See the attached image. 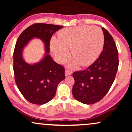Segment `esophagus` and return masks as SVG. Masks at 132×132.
<instances>
[{
    "mask_svg": "<svg viewBox=\"0 0 132 132\" xmlns=\"http://www.w3.org/2000/svg\"><path fill=\"white\" fill-rule=\"evenodd\" d=\"M72 75V71H70V70H66L65 71V76H70Z\"/></svg>",
    "mask_w": 132,
    "mask_h": 132,
    "instance_id": "1",
    "label": "esophagus"
}]
</instances>
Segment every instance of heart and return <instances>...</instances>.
Wrapping results in <instances>:
<instances>
[{"label": "heart", "instance_id": "obj_1", "mask_svg": "<svg viewBox=\"0 0 132 132\" xmlns=\"http://www.w3.org/2000/svg\"><path fill=\"white\" fill-rule=\"evenodd\" d=\"M103 45L104 35L100 28L82 26L61 30L57 39L51 40L50 48L59 61L65 60L71 49L74 59L69 66L74 68L79 64L82 67L93 64L102 52Z\"/></svg>", "mask_w": 132, "mask_h": 132}]
</instances>
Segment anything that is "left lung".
<instances>
[{"label":"left lung","instance_id":"left-lung-1","mask_svg":"<svg viewBox=\"0 0 132 132\" xmlns=\"http://www.w3.org/2000/svg\"><path fill=\"white\" fill-rule=\"evenodd\" d=\"M103 49L98 58L84 71L75 72L72 94L76 100L86 104L103 98L115 80L118 67V52L112 37L106 29Z\"/></svg>","mask_w":132,"mask_h":132}]
</instances>
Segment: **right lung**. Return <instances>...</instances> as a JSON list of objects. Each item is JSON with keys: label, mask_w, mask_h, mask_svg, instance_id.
<instances>
[{"label": "right lung", "mask_w": 132, "mask_h": 132, "mask_svg": "<svg viewBox=\"0 0 132 132\" xmlns=\"http://www.w3.org/2000/svg\"><path fill=\"white\" fill-rule=\"evenodd\" d=\"M63 27L37 23L26 29L19 36L14 52L15 80L21 94L28 102L44 104L55 97L57 85L65 79V70L53 61L50 53V41L53 34ZM44 44L45 54L38 62L29 64L23 57V50L33 39Z\"/></svg>", "instance_id": "obj_1"}]
</instances>
